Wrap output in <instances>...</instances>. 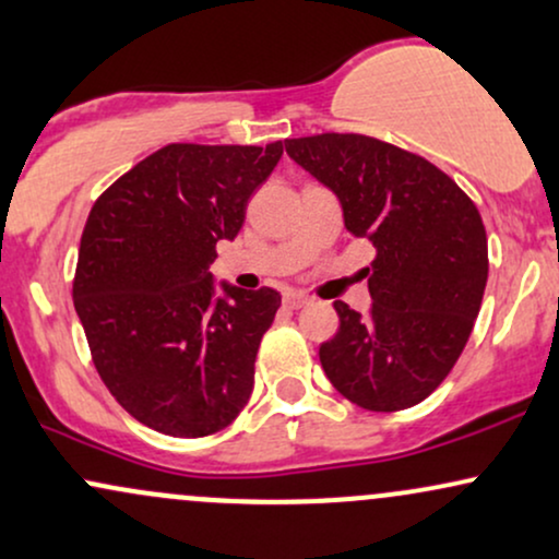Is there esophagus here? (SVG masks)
Returning <instances> with one entry per match:
<instances>
[{"instance_id": "1", "label": "esophagus", "mask_w": 559, "mask_h": 559, "mask_svg": "<svg viewBox=\"0 0 559 559\" xmlns=\"http://www.w3.org/2000/svg\"><path fill=\"white\" fill-rule=\"evenodd\" d=\"M282 300H285L287 308H304L311 298H308V295H304V293H285V298H282Z\"/></svg>"}]
</instances>
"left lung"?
<instances>
[{"label": "left lung", "instance_id": "1", "mask_svg": "<svg viewBox=\"0 0 559 559\" xmlns=\"http://www.w3.org/2000/svg\"><path fill=\"white\" fill-rule=\"evenodd\" d=\"M287 154L334 190L353 238L377 248L371 311L334 300L340 330L319 347L340 395L366 411L426 400L468 343L489 274L476 203L424 156L371 135L287 138Z\"/></svg>", "mask_w": 559, "mask_h": 559}]
</instances>
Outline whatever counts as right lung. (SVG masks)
I'll list each match as a JSON object with an SVG mask.
<instances>
[{"instance_id": "right-lung-1", "label": "right lung", "mask_w": 559, "mask_h": 559, "mask_svg": "<svg viewBox=\"0 0 559 559\" xmlns=\"http://www.w3.org/2000/svg\"><path fill=\"white\" fill-rule=\"evenodd\" d=\"M266 146L169 143L98 195L83 227L72 300L91 358L135 421L195 439L246 408L261 337L282 304L272 287L214 295L216 242L233 240L272 175Z\"/></svg>"}]
</instances>
